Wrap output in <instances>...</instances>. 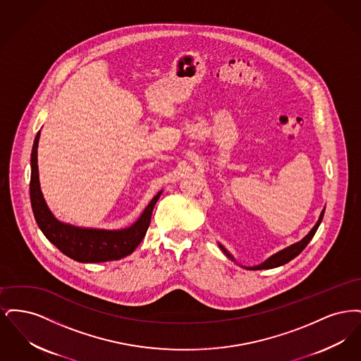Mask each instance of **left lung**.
Segmentation results:
<instances>
[{
    "instance_id": "obj_1",
    "label": "left lung",
    "mask_w": 361,
    "mask_h": 361,
    "mask_svg": "<svg viewBox=\"0 0 361 361\" xmlns=\"http://www.w3.org/2000/svg\"><path fill=\"white\" fill-rule=\"evenodd\" d=\"M324 214H325V209L321 212V216H319V219H318L317 224L312 227V230L310 231L309 234H307L303 240H299V242H296V243H293V245L288 246L287 249H284V250H281V252H279V253H276L275 256L268 258V259H267L265 262H262L261 265L253 267V268H247V269H252V271H258V269H272V268H276V267H280V265L287 264L288 261H291L292 258H295L298 255H300V253H302V250L309 245L310 240H312L314 234L317 233V230H318L319 224L322 222ZM221 247H222V250H224V253H226L228 257L231 258V259H234V258L231 257V255L224 249V246H221Z\"/></svg>"
}]
</instances>
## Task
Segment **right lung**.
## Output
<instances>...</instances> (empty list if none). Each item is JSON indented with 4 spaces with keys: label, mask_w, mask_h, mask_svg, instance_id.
<instances>
[{
    "label": "right lung",
    "mask_w": 361,
    "mask_h": 361,
    "mask_svg": "<svg viewBox=\"0 0 361 361\" xmlns=\"http://www.w3.org/2000/svg\"><path fill=\"white\" fill-rule=\"evenodd\" d=\"M39 134L35 137L32 154H31V181L30 195L37 226L63 255L80 262H104L119 259L131 255L137 245L142 242L149 228L153 208L161 196V192L155 195L150 204L146 207L142 216L128 228L118 231L106 230H87L78 228L70 224H61L52 216L47 204L44 203L42 190L39 187L37 173V142Z\"/></svg>",
    "instance_id": "1"
}]
</instances>
